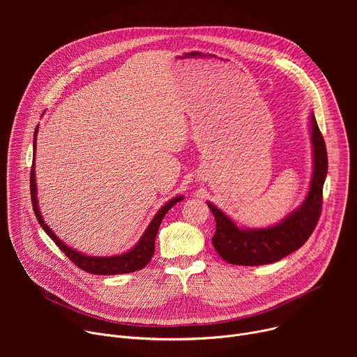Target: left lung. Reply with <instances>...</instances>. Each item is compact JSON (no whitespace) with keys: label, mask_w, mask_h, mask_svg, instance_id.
Wrapping results in <instances>:
<instances>
[{"label":"left lung","mask_w":357,"mask_h":357,"mask_svg":"<svg viewBox=\"0 0 357 357\" xmlns=\"http://www.w3.org/2000/svg\"><path fill=\"white\" fill-rule=\"evenodd\" d=\"M312 144V178L310 190L301 205L281 222L270 227H240L225 212L208 202L215 219L212 237L219 256L229 264L263 266L275 263L298 250L312 234L322 209V189L328 174V154L314 112L310 114Z\"/></svg>","instance_id":"left-lung-1"}]
</instances>
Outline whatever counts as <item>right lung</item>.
<instances>
[{
	"label": "right lung",
	"mask_w": 357,
	"mask_h": 357,
	"mask_svg": "<svg viewBox=\"0 0 357 357\" xmlns=\"http://www.w3.org/2000/svg\"><path fill=\"white\" fill-rule=\"evenodd\" d=\"M38 126L35 128L33 134V161H32V169H31V199H32V206L35 216L40 225V227L45 230V233L52 238L56 245L66 254V256L75 263L79 268L83 271H87L90 274L96 275H116V274H127V273H134L141 268H144L149 260L154 256L155 251V237L158 233V229L161 226V222L164 216L168 213V211L176 205L178 202L183 200L182 195H178L168 200L165 205L157 212L154 219L151 220L145 231L142 233L141 238L138 243L130 248L126 252L117 254V256H110V257H96V256H87V254H83L68 244H65L54 231L50 229L39 211V203H38V189H36V179H35V152H36V135H38Z\"/></svg>",
	"instance_id": "1"
}]
</instances>
